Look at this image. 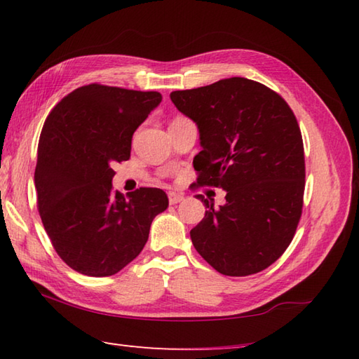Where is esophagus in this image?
I'll list each match as a JSON object with an SVG mask.
<instances>
[{
  "label": "esophagus",
  "mask_w": 359,
  "mask_h": 359,
  "mask_svg": "<svg viewBox=\"0 0 359 359\" xmlns=\"http://www.w3.org/2000/svg\"><path fill=\"white\" fill-rule=\"evenodd\" d=\"M184 200V195L182 194H177V192H170L169 194V203L170 204H178Z\"/></svg>",
  "instance_id": "obj_1"
}]
</instances>
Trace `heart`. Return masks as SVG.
Segmentation results:
<instances>
[{"label":"heart","mask_w":359,"mask_h":359,"mask_svg":"<svg viewBox=\"0 0 359 359\" xmlns=\"http://www.w3.org/2000/svg\"><path fill=\"white\" fill-rule=\"evenodd\" d=\"M177 119H182V118H177ZM177 119H175V121H177Z\"/></svg>","instance_id":"heart-1"}]
</instances>
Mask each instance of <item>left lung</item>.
I'll return each mask as SVG.
<instances>
[{
  "label": "left lung",
  "mask_w": 359,
  "mask_h": 359,
  "mask_svg": "<svg viewBox=\"0 0 359 359\" xmlns=\"http://www.w3.org/2000/svg\"><path fill=\"white\" fill-rule=\"evenodd\" d=\"M170 99L200 130L198 186L226 190L190 231L195 250L224 276L266 269L290 246L301 220L305 158L301 128L276 91L245 77L173 91Z\"/></svg>",
  "instance_id": "8db88e82"
}]
</instances>
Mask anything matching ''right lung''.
I'll list each match as a JSON object with an SVG mask.
<instances>
[{"instance_id": "1", "label": "right lung", "mask_w": 359, "mask_h": 359, "mask_svg": "<svg viewBox=\"0 0 359 359\" xmlns=\"http://www.w3.org/2000/svg\"><path fill=\"white\" fill-rule=\"evenodd\" d=\"M163 96L91 83L65 96L43 126L36 150V208L55 252L74 271L107 277L135 260L150 224L169 206L164 190L114 192L113 163Z\"/></svg>"}]
</instances>
